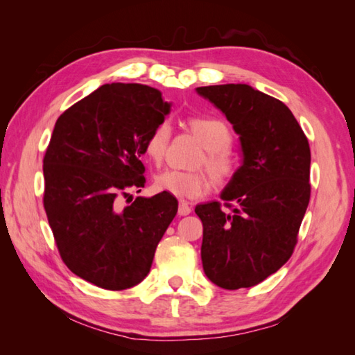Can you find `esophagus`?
Segmentation results:
<instances>
[{"mask_svg": "<svg viewBox=\"0 0 355 355\" xmlns=\"http://www.w3.org/2000/svg\"><path fill=\"white\" fill-rule=\"evenodd\" d=\"M191 212H192V209H191V206H189V202L184 201V200L180 201V205H178V215H180V216H186V215H189Z\"/></svg>", "mask_w": 355, "mask_h": 355, "instance_id": "34e87169", "label": "esophagus"}]
</instances>
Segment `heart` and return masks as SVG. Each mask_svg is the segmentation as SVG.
<instances>
[{"mask_svg":"<svg viewBox=\"0 0 355 355\" xmlns=\"http://www.w3.org/2000/svg\"><path fill=\"white\" fill-rule=\"evenodd\" d=\"M187 126L206 148V154L198 160V166H205L215 184L227 183L236 171L235 158L230 150L233 141L230 128L216 117H191L187 120ZM169 140L171 126L168 122H160L148 134L145 154L154 163H160L168 150ZM154 186L158 192L193 200L206 193L209 183L202 172L166 169L155 177Z\"/></svg>","mask_w":355,"mask_h":355,"instance_id":"b5f03b06","label":"heart"}]
</instances>
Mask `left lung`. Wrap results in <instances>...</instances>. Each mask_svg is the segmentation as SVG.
Masks as SVG:
<instances>
[{"label": "left lung", "mask_w": 355, "mask_h": 355, "mask_svg": "<svg viewBox=\"0 0 355 355\" xmlns=\"http://www.w3.org/2000/svg\"><path fill=\"white\" fill-rule=\"evenodd\" d=\"M239 135L243 164L220 201L195 207L202 223L206 276L225 290L248 288L290 259L310 202L311 153L285 103L247 84L198 87Z\"/></svg>", "instance_id": "8db88e82"}]
</instances>
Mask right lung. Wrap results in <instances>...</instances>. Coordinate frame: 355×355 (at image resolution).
<instances>
[{
    "mask_svg": "<svg viewBox=\"0 0 355 355\" xmlns=\"http://www.w3.org/2000/svg\"><path fill=\"white\" fill-rule=\"evenodd\" d=\"M169 111L158 89L117 82L56 120L44 155V209L65 266L101 288L140 284L177 215V198L163 192L119 202L145 187V140Z\"/></svg>",
    "mask_w": 355,
    "mask_h": 355,
    "instance_id": "add662e5",
    "label": "right lung"
}]
</instances>
